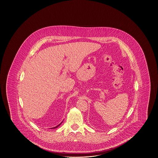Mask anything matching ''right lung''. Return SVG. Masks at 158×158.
<instances>
[{
  "label": "right lung",
  "mask_w": 158,
  "mask_h": 158,
  "mask_svg": "<svg viewBox=\"0 0 158 158\" xmlns=\"http://www.w3.org/2000/svg\"><path fill=\"white\" fill-rule=\"evenodd\" d=\"M62 123V122H61L60 124H59L58 126H55V127H52V128H51V129H55V128H56V127H58V126H59V125H60Z\"/></svg>",
  "instance_id": "add662e5"
}]
</instances>
